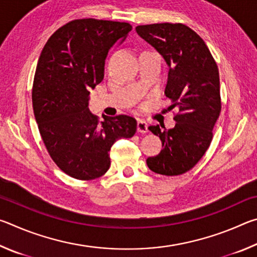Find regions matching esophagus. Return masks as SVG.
<instances>
[{"mask_svg":"<svg viewBox=\"0 0 257 257\" xmlns=\"http://www.w3.org/2000/svg\"><path fill=\"white\" fill-rule=\"evenodd\" d=\"M137 132L141 134H146L149 132V124L145 122L144 120H138L137 121Z\"/></svg>","mask_w":257,"mask_h":257,"instance_id":"esophagus-1","label":"esophagus"}]
</instances>
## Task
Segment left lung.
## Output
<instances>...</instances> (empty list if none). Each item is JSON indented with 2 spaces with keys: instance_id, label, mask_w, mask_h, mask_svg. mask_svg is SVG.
<instances>
[{
  "instance_id": "1",
  "label": "left lung",
  "mask_w": 257,
  "mask_h": 257,
  "mask_svg": "<svg viewBox=\"0 0 257 257\" xmlns=\"http://www.w3.org/2000/svg\"><path fill=\"white\" fill-rule=\"evenodd\" d=\"M136 32L169 66L164 94L171 99L170 108H178L172 129L149 127L163 149L146 160L147 167L159 175H182L197 164L212 142L221 112L219 69L205 42L185 25H143Z\"/></svg>"
}]
</instances>
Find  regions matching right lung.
I'll list each match as a JSON object with an SVG mask.
<instances>
[{
	"label": "right lung",
	"mask_w": 257,
	"mask_h": 257,
	"mask_svg": "<svg viewBox=\"0 0 257 257\" xmlns=\"http://www.w3.org/2000/svg\"><path fill=\"white\" fill-rule=\"evenodd\" d=\"M132 29L119 21L72 20L52 35L38 59L32 92L35 119L52 160L75 179L102 177L114 142L132 138L137 130L133 116L99 121L88 110L89 90L103 80L108 51Z\"/></svg>",
	"instance_id": "right-lung-1"
}]
</instances>
